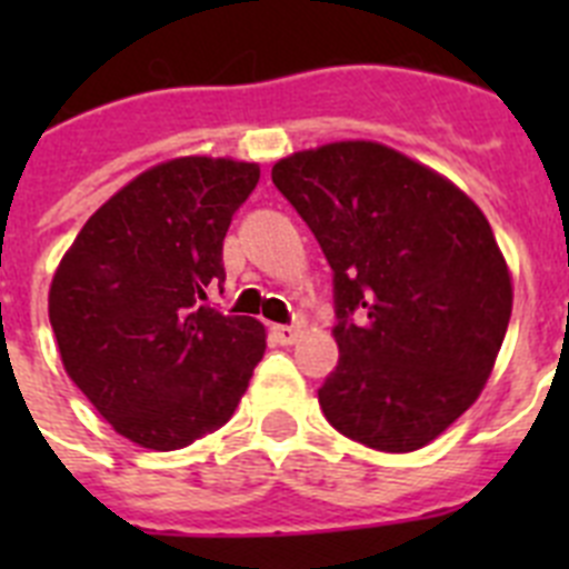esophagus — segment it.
<instances>
[{
  "label": "esophagus",
  "mask_w": 569,
  "mask_h": 569,
  "mask_svg": "<svg viewBox=\"0 0 569 569\" xmlns=\"http://www.w3.org/2000/svg\"><path fill=\"white\" fill-rule=\"evenodd\" d=\"M270 336H273L276 345H296V341L301 339V330L288 328V325H273V328H270Z\"/></svg>",
  "instance_id": "1"
}]
</instances>
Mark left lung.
Here are the masks:
<instances>
[{"label": "left lung", "instance_id": "8db88e82", "mask_svg": "<svg viewBox=\"0 0 569 569\" xmlns=\"http://www.w3.org/2000/svg\"><path fill=\"white\" fill-rule=\"evenodd\" d=\"M273 184L333 268L328 421L381 453L439 439L485 390L510 325L512 276L487 216L447 176L367 139L284 156Z\"/></svg>", "mask_w": 569, "mask_h": 569}]
</instances>
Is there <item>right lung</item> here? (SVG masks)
Listing matches in <instances>:
<instances>
[{"mask_svg":"<svg viewBox=\"0 0 569 569\" xmlns=\"http://www.w3.org/2000/svg\"><path fill=\"white\" fill-rule=\"evenodd\" d=\"M259 164L179 156L116 190L48 293L64 373L116 433L179 450L228 425L268 347L264 325L208 308L222 241Z\"/></svg>","mask_w":569,"mask_h":569,"instance_id":"right-lung-1","label":"right lung"}]
</instances>
